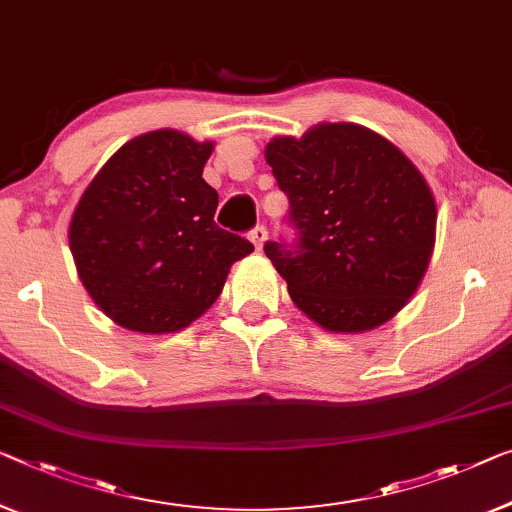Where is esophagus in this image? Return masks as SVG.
Listing matches in <instances>:
<instances>
[{
  "label": "esophagus",
  "mask_w": 512,
  "mask_h": 512,
  "mask_svg": "<svg viewBox=\"0 0 512 512\" xmlns=\"http://www.w3.org/2000/svg\"><path fill=\"white\" fill-rule=\"evenodd\" d=\"M248 236H250V241L255 243V248L262 250L264 241H266V227L264 225H257V227H253V230H250Z\"/></svg>",
  "instance_id": "1"
}]
</instances>
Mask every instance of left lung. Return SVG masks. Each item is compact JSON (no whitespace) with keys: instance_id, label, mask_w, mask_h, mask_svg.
<instances>
[{"instance_id":"1","label":"left lung","mask_w":512,"mask_h":512,"mask_svg":"<svg viewBox=\"0 0 512 512\" xmlns=\"http://www.w3.org/2000/svg\"><path fill=\"white\" fill-rule=\"evenodd\" d=\"M296 241H266L296 308L333 333L377 329L430 264L437 207L423 174L379 133L319 124L266 144Z\"/></svg>"}]
</instances>
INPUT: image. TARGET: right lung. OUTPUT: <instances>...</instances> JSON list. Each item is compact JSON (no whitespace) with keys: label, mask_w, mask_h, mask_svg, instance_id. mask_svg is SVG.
Masks as SVG:
<instances>
[{"label":"right lung","mask_w":512,"mask_h":512,"mask_svg":"<svg viewBox=\"0 0 512 512\" xmlns=\"http://www.w3.org/2000/svg\"><path fill=\"white\" fill-rule=\"evenodd\" d=\"M213 142L172 128L126 142L82 193L68 227L78 276L128 331L174 333L207 312L253 243L216 225L202 179Z\"/></svg>","instance_id":"obj_1"}]
</instances>
